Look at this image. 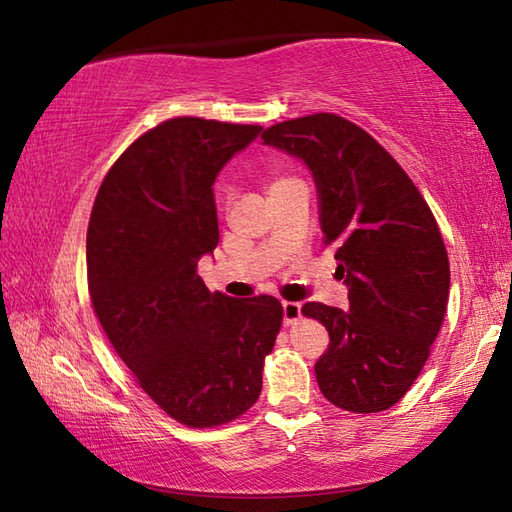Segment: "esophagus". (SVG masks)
Instances as JSON below:
<instances>
[{
	"label": "esophagus",
	"instance_id": "esophagus-1",
	"mask_svg": "<svg viewBox=\"0 0 512 512\" xmlns=\"http://www.w3.org/2000/svg\"><path fill=\"white\" fill-rule=\"evenodd\" d=\"M282 308H284V324L286 326L295 324L297 319L302 317V304H299V302H284Z\"/></svg>",
	"mask_w": 512,
	"mask_h": 512
}]
</instances>
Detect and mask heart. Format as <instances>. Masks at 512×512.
<instances>
[{
    "instance_id": "b5f03b06",
    "label": "heart",
    "mask_w": 512,
    "mask_h": 512,
    "mask_svg": "<svg viewBox=\"0 0 512 512\" xmlns=\"http://www.w3.org/2000/svg\"><path fill=\"white\" fill-rule=\"evenodd\" d=\"M284 182H290V179H284V177H279V179H275V184H273V186H279V184H284Z\"/></svg>"
}]
</instances>
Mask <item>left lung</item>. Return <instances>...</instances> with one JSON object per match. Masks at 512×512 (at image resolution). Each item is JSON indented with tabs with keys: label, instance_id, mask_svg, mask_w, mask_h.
Returning a JSON list of instances; mask_svg holds the SVG:
<instances>
[{
	"label": "left lung",
	"instance_id": "1",
	"mask_svg": "<svg viewBox=\"0 0 512 512\" xmlns=\"http://www.w3.org/2000/svg\"><path fill=\"white\" fill-rule=\"evenodd\" d=\"M262 139L313 175L319 226L348 288V310L302 308L330 337L315 362L319 390L350 413L386 410L422 373L444 322L450 266L435 217L404 168L344 117L290 119Z\"/></svg>",
	"mask_w": 512,
	"mask_h": 512
}]
</instances>
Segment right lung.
I'll use <instances>...</instances> for the list:
<instances>
[{
  "instance_id": "add662e5",
  "label": "right lung",
  "mask_w": 512,
  "mask_h": 512,
  "mask_svg": "<svg viewBox=\"0 0 512 512\" xmlns=\"http://www.w3.org/2000/svg\"><path fill=\"white\" fill-rule=\"evenodd\" d=\"M262 126L175 117L108 170L86 237L99 324L139 386L193 428L239 417L262 393L282 326L270 295L210 293L197 262L219 242L213 184Z\"/></svg>"
}]
</instances>
